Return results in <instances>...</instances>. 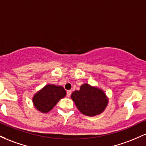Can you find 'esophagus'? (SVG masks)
Masks as SVG:
<instances>
[{
  "mask_svg": "<svg viewBox=\"0 0 146 146\" xmlns=\"http://www.w3.org/2000/svg\"><path fill=\"white\" fill-rule=\"evenodd\" d=\"M70 95H71V91H70V90L67 91H66V96H67V97L69 98V97L70 96Z\"/></svg>",
  "mask_w": 146,
  "mask_h": 146,
  "instance_id": "34e87169",
  "label": "esophagus"
}]
</instances>
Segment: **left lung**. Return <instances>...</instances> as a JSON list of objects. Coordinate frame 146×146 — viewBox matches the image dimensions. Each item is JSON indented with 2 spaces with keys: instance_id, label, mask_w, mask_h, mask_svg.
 Masks as SVG:
<instances>
[{
  "instance_id": "obj_1",
  "label": "left lung",
  "mask_w": 146,
  "mask_h": 146,
  "mask_svg": "<svg viewBox=\"0 0 146 146\" xmlns=\"http://www.w3.org/2000/svg\"><path fill=\"white\" fill-rule=\"evenodd\" d=\"M71 99L81 113L89 116L101 113L108 103L103 91L88 84H82L79 91H73Z\"/></svg>"
}]
</instances>
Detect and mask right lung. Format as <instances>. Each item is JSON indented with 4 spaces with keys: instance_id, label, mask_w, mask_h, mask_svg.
<instances>
[{
    "instance_id": "obj_1",
    "label": "right lung",
    "mask_w": 146,
    "mask_h": 146,
    "mask_svg": "<svg viewBox=\"0 0 146 146\" xmlns=\"http://www.w3.org/2000/svg\"><path fill=\"white\" fill-rule=\"evenodd\" d=\"M66 94L65 89L61 86L48 84L36 93L33 98L35 108L43 113L50 111L60 99Z\"/></svg>"
}]
</instances>
